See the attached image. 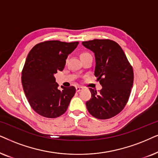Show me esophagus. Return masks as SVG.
I'll list each match as a JSON object with an SVG mask.
<instances>
[{"label":"esophagus","mask_w":158,"mask_h":158,"mask_svg":"<svg viewBox=\"0 0 158 158\" xmlns=\"http://www.w3.org/2000/svg\"><path fill=\"white\" fill-rule=\"evenodd\" d=\"M83 89L82 87H79V86H78V87H76V89H77V92H79L80 90H81Z\"/></svg>","instance_id":"1"}]
</instances>
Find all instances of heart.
<instances>
[{
    "instance_id": "b5f03b06",
    "label": "heart",
    "mask_w": 158,
    "mask_h": 158,
    "mask_svg": "<svg viewBox=\"0 0 158 158\" xmlns=\"http://www.w3.org/2000/svg\"><path fill=\"white\" fill-rule=\"evenodd\" d=\"M87 55H89V53H88V52H81L80 56H81V57H83V56H87Z\"/></svg>"
}]
</instances>
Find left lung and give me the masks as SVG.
Here are the masks:
<instances>
[{
    "mask_svg": "<svg viewBox=\"0 0 158 158\" xmlns=\"http://www.w3.org/2000/svg\"><path fill=\"white\" fill-rule=\"evenodd\" d=\"M82 44L94 52V76L102 87L99 92L89 88L92 97L86 106L93 117L109 119L121 112L129 100L134 82L133 68L115 41L94 39Z\"/></svg>",
    "mask_w": 158,
    "mask_h": 158,
    "instance_id": "obj_1",
    "label": "left lung"
}]
</instances>
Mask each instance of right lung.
Returning <instances> with one entry per match:
<instances>
[{"instance_id": "1", "label": "right lung", "mask_w": 158, "mask_h": 158, "mask_svg": "<svg viewBox=\"0 0 158 158\" xmlns=\"http://www.w3.org/2000/svg\"><path fill=\"white\" fill-rule=\"evenodd\" d=\"M79 42L44 41L31 48L22 71V84L31 108L49 118L66 112L76 88L61 87L58 89L54 74L63 71L66 60Z\"/></svg>"}]
</instances>
